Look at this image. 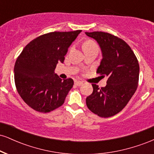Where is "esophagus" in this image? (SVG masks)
Listing matches in <instances>:
<instances>
[{"mask_svg":"<svg viewBox=\"0 0 154 154\" xmlns=\"http://www.w3.org/2000/svg\"><path fill=\"white\" fill-rule=\"evenodd\" d=\"M75 84L77 86H81V85H83V82H81V81H75Z\"/></svg>","mask_w":154,"mask_h":154,"instance_id":"esophagus-1","label":"esophagus"}]
</instances>
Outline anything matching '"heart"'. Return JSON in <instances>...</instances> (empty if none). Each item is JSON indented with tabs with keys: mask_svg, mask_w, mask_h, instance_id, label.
<instances>
[{
	"mask_svg": "<svg viewBox=\"0 0 154 154\" xmlns=\"http://www.w3.org/2000/svg\"><path fill=\"white\" fill-rule=\"evenodd\" d=\"M83 50L84 49H89V48H98V45L95 42L92 40H88L85 43L83 44Z\"/></svg>",
	"mask_w": 154,
	"mask_h": 154,
	"instance_id": "obj_1",
	"label": "heart"
}]
</instances>
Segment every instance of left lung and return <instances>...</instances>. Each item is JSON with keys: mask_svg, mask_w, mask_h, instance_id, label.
<instances>
[{"mask_svg": "<svg viewBox=\"0 0 154 154\" xmlns=\"http://www.w3.org/2000/svg\"><path fill=\"white\" fill-rule=\"evenodd\" d=\"M101 48L102 58L96 73L108 77L105 87L92 84L93 91L86 98L92 112L110 117L126 106L135 93L139 81V63L131 48L122 39L103 32H85Z\"/></svg>", "mask_w": 154, "mask_h": 154, "instance_id": "left-lung-1", "label": "left lung"}]
</instances>
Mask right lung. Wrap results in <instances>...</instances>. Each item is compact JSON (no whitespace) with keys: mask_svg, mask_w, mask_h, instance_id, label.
Wrapping results in <instances>:
<instances>
[{"mask_svg":"<svg viewBox=\"0 0 154 154\" xmlns=\"http://www.w3.org/2000/svg\"><path fill=\"white\" fill-rule=\"evenodd\" d=\"M82 30L53 32L35 38L24 47L14 65L17 92L34 110L48 113L64 103L73 87L71 78L62 80L54 69L64 61L69 47Z\"/></svg>","mask_w":154,"mask_h":154,"instance_id":"obj_1","label":"right lung"}]
</instances>
